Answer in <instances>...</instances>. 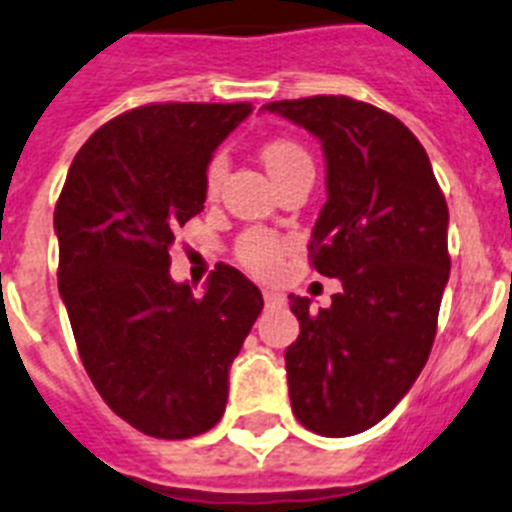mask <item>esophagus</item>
I'll return each instance as SVG.
<instances>
[{"label":"esophagus","mask_w":512,"mask_h":512,"mask_svg":"<svg viewBox=\"0 0 512 512\" xmlns=\"http://www.w3.org/2000/svg\"><path fill=\"white\" fill-rule=\"evenodd\" d=\"M261 295H264L266 305H282V303H285V295H282V292H277V290H264Z\"/></svg>","instance_id":"1"}]
</instances>
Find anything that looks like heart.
I'll return each mask as SVG.
<instances>
[{
    "label": "heart",
    "instance_id": "heart-1",
    "mask_svg": "<svg viewBox=\"0 0 512 512\" xmlns=\"http://www.w3.org/2000/svg\"><path fill=\"white\" fill-rule=\"evenodd\" d=\"M264 157V165L269 170V176L274 181H282L287 173L292 170L310 165V155L305 152L303 144L292 142V139H274L261 150ZM227 170V157L222 152L209 160L207 173H204V186H207V194L214 196L220 191V183L225 178ZM282 251H285V243L272 233H264V230H248L243 238L238 240L235 246V256L248 272L253 274H272L277 269L279 259H282Z\"/></svg>",
    "mask_w": 512,
    "mask_h": 512
}]
</instances>
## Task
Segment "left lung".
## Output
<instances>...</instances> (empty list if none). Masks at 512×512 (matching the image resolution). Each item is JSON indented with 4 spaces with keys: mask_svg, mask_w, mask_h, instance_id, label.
I'll use <instances>...</instances> for the list:
<instances>
[{
    "mask_svg": "<svg viewBox=\"0 0 512 512\" xmlns=\"http://www.w3.org/2000/svg\"><path fill=\"white\" fill-rule=\"evenodd\" d=\"M264 111L308 129L326 157V204L310 264L336 277L329 308L290 295L300 336L287 347L292 412L326 438L378 425L430 357L451 274L448 204L412 131L381 108L313 95Z\"/></svg>",
    "mask_w": 512,
    "mask_h": 512,
    "instance_id": "1",
    "label": "left lung"
}]
</instances>
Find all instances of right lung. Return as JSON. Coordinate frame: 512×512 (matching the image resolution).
<instances>
[{"mask_svg": "<svg viewBox=\"0 0 512 512\" xmlns=\"http://www.w3.org/2000/svg\"><path fill=\"white\" fill-rule=\"evenodd\" d=\"M251 103H152L100 126L54 209L59 295L82 365L144 435L212 430L227 373L259 318V287L217 264L202 298L170 279L176 230L204 209V173Z\"/></svg>", "mask_w": 512, "mask_h": 512, "instance_id": "1", "label": "right lung"}]
</instances>
